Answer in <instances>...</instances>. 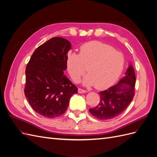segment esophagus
I'll use <instances>...</instances> for the list:
<instances>
[{
    "mask_svg": "<svg viewBox=\"0 0 157 157\" xmlns=\"http://www.w3.org/2000/svg\"><path fill=\"white\" fill-rule=\"evenodd\" d=\"M86 92H87V90H86L82 89H81V88L78 89V93H85Z\"/></svg>",
    "mask_w": 157,
    "mask_h": 157,
    "instance_id": "esophagus-1",
    "label": "esophagus"
}]
</instances>
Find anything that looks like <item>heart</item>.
Returning a JSON list of instances; mask_svg holds the SVG:
<instances>
[{
    "instance_id": "obj_1",
    "label": "heart",
    "mask_w": 157,
    "mask_h": 157,
    "mask_svg": "<svg viewBox=\"0 0 157 157\" xmlns=\"http://www.w3.org/2000/svg\"><path fill=\"white\" fill-rule=\"evenodd\" d=\"M124 59L122 53L111 45L99 41L85 43L79 48V53L70 52L67 56L68 71L75 82L86 72L83 83L99 89L113 85L122 72Z\"/></svg>"
}]
</instances>
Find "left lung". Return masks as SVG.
<instances>
[{"mask_svg": "<svg viewBox=\"0 0 157 157\" xmlns=\"http://www.w3.org/2000/svg\"><path fill=\"white\" fill-rule=\"evenodd\" d=\"M136 76L133 67L129 66L125 76L107 90L99 92L100 100L89 112L100 120H108L119 115L127 108L135 94Z\"/></svg>", "mask_w": 157, "mask_h": 157, "instance_id": "obj_1", "label": "left lung"}]
</instances>
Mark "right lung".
<instances>
[{"instance_id":"add662e5","label":"right lung","mask_w":157,"mask_h":157,"mask_svg":"<svg viewBox=\"0 0 157 157\" xmlns=\"http://www.w3.org/2000/svg\"><path fill=\"white\" fill-rule=\"evenodd\" d=\"M70 48L67 39L52 38L36 49L27 64L25 95L34 111L44 117L63 115L70 98L78 93L76 86L63 72Z\"/></svg>"}]
</instances>
